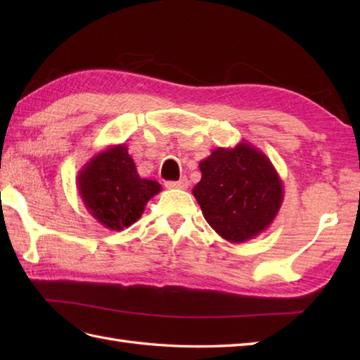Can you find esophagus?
I'll return each instance as SVG.
<instances>
[{"instance_id": "esophagus-1", "label": "esophagus", "mask_w": 360, "mask_h": 360, "mask_svg": "<svg viewBox=\"0 0 360 360\" xmlns=\"http://www.w3.org/2000/svg\"><path fill=\"white\" fill-rule=\"evenodd\" d=\"M167 188H179V190H186L188 187V179L187 178H181L179 181H167L165 182Z\"/></svg>"}]
</instances>
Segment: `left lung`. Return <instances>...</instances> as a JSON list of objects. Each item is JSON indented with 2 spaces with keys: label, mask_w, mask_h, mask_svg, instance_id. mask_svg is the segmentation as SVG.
<instances>
[{
  "label": "left lung",
  "mask_w": 360,
  "mask_h": 360,
  "mask_svg": "<svg viewBox=\"0 0 360 360\" xmlns=\"http://www.w3.org/2000/svg\"><path fill=\"white\" fill-rule=\"evenodd\" d=\"M193 196L219 236L244 243L272 224L283 202V182L263 151L243 141L215 148L200 162Z\"/></svg>",
  "instance_id": "1"
}]
</instances>
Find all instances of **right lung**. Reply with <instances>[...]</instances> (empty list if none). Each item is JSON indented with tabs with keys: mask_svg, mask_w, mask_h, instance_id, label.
<instances>
[{
	"mask_svg": "<svg viewBox=\"0 0 360 360\" xmlns=\"http://www.w3.org/2000/svg\"><path fill=\"white\" fill-rule=\"evenodd\" d=\"M79 195L86 210L111 231H124L142 217L145 205L162 187L137 173L125 143L110 145L83 165Z\"/></svg>",
	"mask_w": 360,
	"mask_h": 360,
	"instance_id": "right-lung-1",
	"label": "right lung"
}]
</instances>
